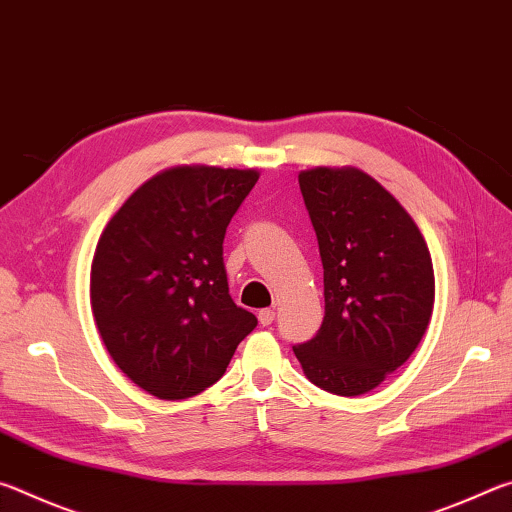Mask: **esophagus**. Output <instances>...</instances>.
Segmentation results:
<instances>
[{
    "instance_id": "esophagus-1",
    "label": "esophagus",
    "mask_w": 512,
    "mask_h": 512,
    "mask_svg": "<svg viewBox=\"0 0 512 512\" xmlns=\"http://www.w3.org/2000/svg\"><path fill=\"white\" fill-rule=\"evenodd\" d=\"M257 318H259V325L268 327V325H271L273 320H275V311H273V309H262V311H259V314H257Z\"/></svg>"
}]
</instances>
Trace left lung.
Listing matches in <instances>:
<instances>
[{
    "mask_svg": "<svg viewBox=\"0 0 512 512\" xmlns=\"http://www.w3.org/2000/svg\"><path fill=\"white\" fill-rule=\"evenodd\" d=\"M323 259L325 318L293 345L307 379L327 393L372 391L411 357L433 311L431 255L409 212L354 167L300 171Z\"/></svg>",
    "mask_w": 512,
    "mask_h": 512,
    "instance_id": "1",
    "label": "left lung"
}]
</instances>
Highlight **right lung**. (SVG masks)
<instances>
[{
	"mask_svg": "<svg viewBox=\"0 0 512 512\" xmlns=\"http://www.w3.org/2000/svg\"><path fill=\"white\" fill-rule=\"evenodd\" d=\"M257 178L255 169H167L101 232L90 271L94 323L119 370L160 400L210 388L257 325L230 298L223 264L225 228Z\"/></svg>",
	"mask_w": 512,
	"mask_h": 512,
	"instance_id": "add662e5",
	"label": "right lung"
}]
</instances>
